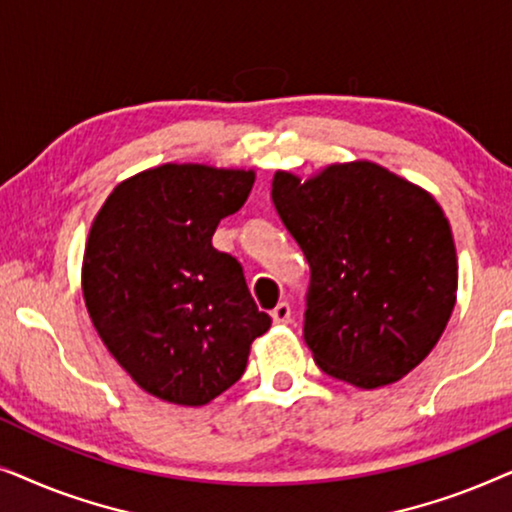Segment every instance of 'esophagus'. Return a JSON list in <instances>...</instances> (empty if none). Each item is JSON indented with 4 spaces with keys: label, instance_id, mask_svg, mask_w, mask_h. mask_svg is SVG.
I'll return each mask as SVG.
<instances>
[{
    "label": "esophagus",
    "instance_id": "34e87169",
    "mask_svg": "<svg viewBox=\"0 0 512 512\" xmlns=\"http://www.w3.org/2000/svg\"><path fill=\"white\" fill-rule=\"evenodd\" d=\"M270 317L275 324H289L291 321V305L289 303H279L275 310L270 312Z\"/></svg>",
    "mask_w": 512,
    "mask_h": 512
}]
</instances>
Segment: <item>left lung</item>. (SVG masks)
Masks as SVG:
<instances>
[{"mask_svg":"<svg viewBox=\"0 0 512 512\" xmlns=\"http://www.w3.org/2000/svg\"><path fill=\"white\" fill-rule=\"evenodd\" d=\"M270 195L312 270L305 342L317 366L359 389L417 368L443 335L459 286L436 198L370 160L307 179L277 170Z\"/></svg>","mask_w":512,"mask_h":512,"instance_id":"obj_1","label":"left lung"}]
</instances>
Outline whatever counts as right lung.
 Masks as SVG:
<instances>
[{"label": "right lung", "mask_w": 512, "mask_h": 512, "mask_svg": "<svg viewBox=\"0 0 512 512\" xmlns=\"http://www.w3.org/2000/svg\"><path fill=\"white\" fill-rule=\"evenodd\" d=\"M254 170L165 163L123 179L90 223L81 265L104 347L146 394L200 408L240 380L261 312L237 258L212 247Z\"/></svg>", "instance_id": "1"}]
</instances>
